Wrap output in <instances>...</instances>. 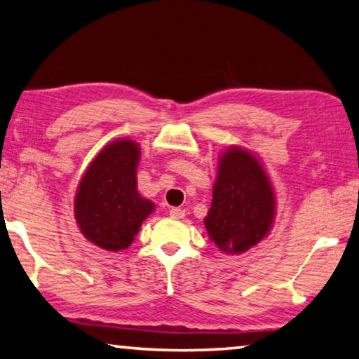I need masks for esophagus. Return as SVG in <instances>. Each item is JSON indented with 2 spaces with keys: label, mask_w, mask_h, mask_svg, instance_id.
<instances>
[{
  "label": "esophagus",
  "mask_w": 359,
  "mask_h": 359,
  "mask_svg": "<svg viewBox=\"0 0 359 359\" xmlns=\"http://www.w3.org/2000/svg\"><path fill=\"white\" fill-rule=\"evenodd\" d=\"M169 215H170V217H174V219H182L185 215V210L180 209V208H170Z\"/></svg>",
  "instance_id": "obj_1"
}]
</instances>
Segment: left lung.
I'll return each instance as SVG.
<instances>
[{"label": "left lung", "instance_id": "left-lung-1", "mask_svg": "<svg viewBox=\"0 0 359 359\" xmlns=\"http://www.w3.org/2000/svg\"><path fill=\"white\" fill-rule=\"evenodd\" d=\"M275 210V193L257 158L240 147L226 150L204 219L210 240L224 252L248 251L266 236Z\"/></svg>", "mask_w": 359, "mask_h": 359}]
</instances>
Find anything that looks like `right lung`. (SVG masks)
<instances>
[{"mask_svg":"<svg viewBox=\"0 0 359 359\" xmlns=\"http://www.w3.org/2000/svg\"><path fill=\"white\" fill-rule=\"evenodd\" d=\"M139 156L135 142H111L94 158L79 182L75 198L79 230L107 251L129 248L142 222L155 209L137 191Z\"/></svg>","mask_w":359,"mask_h":359,"instance_id":"right-lung-1","label":"right lung"}]
</instances>
